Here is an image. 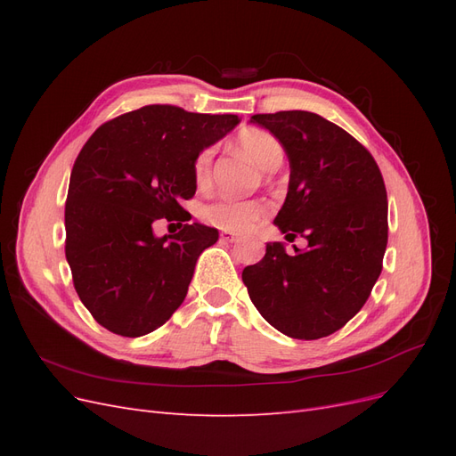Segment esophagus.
Returning <instances> with one entry per match:
<instances>
[{"label": "esophagus", "instance_id": "esophagus-1", "mask_svg": "<svg viewBox=\"0 0 456 456\" xmlns=\"http://www.w3.org/2000/svg\"><path fill=\"white\" fill-rule=\"evenodd\" d=\"M220 240L228 241V243H238V241H240V238L233 236V233H230V232H223V233H220Z\"/></svg>", "mask_w": 456, "mask_h": 456}]
</instances>
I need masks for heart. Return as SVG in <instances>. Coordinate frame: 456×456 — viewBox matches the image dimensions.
I'll use <instances>...</instances> for the list:
<instances>
[{
  "instance_id": "1",
  "label": "heart",
  "mask_w": 456,
  "mask_h": 456,
  "mask_svg": "<svg viewBox=\"0 0 456 456\" xmlns=\"http://www.w3.org/2000/svg\"><path fill=\"white\" fill-rule=\"evenodd\" d=\"M238 148L245 158H249L255 165L265 171L278 169L283 163L285 150L275 136L265 129H245L238 136ZM213 151L205 150L196 159V181L203 184L209 176ZM268 207L262 201L253 200H216L201 209V218L207 224L230 233H241L255 228L262 216H266Z\"/></svg>"
}]
</instances>
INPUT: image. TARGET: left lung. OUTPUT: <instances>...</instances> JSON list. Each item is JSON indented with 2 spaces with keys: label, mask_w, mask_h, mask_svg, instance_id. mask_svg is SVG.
Here are the masks:
<instances>
[{
  "label": "left lung",
  "mask_w": 456,
  "mask_h": 456,
  "mask_svg": "<svg viewBox=\"0 0 456 456\" xmlns=\"http://www.w3.org/2000/svg\"><path fill=\"white\" fill-rule=\"evenodd\" d=\"M289 158V188L273 224L285 240H308L287 255L283 241L247 266L241 280L253 305L280 333L315 340L360 312L382 272L388 200L377 161L352 134L325 118L289 110L256 114Z\"/></svg>",
  "instance_id": "1"
}]
</instances>
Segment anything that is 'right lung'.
<instances>
[{
  "label": "right lung",
  "instance_id": "1",
  "mask_svg": "<svg viewBox=\"0 0 456 456\" xmlns=\"http://www.w3.org/2000/svg\"><path fill=\"white\" fill-rule=\"evenodd\" d=\"M240 121L151 104L104 123L81 148L64 211L66 260L81 302L104 329L142 337L183 305L218 230L191 223L159 238L154 224L184 223L181 201L196 194L198 156Z\"/></svg>",
  "mask_w": 456,
  "mask_h": 456
}]
</instances>
